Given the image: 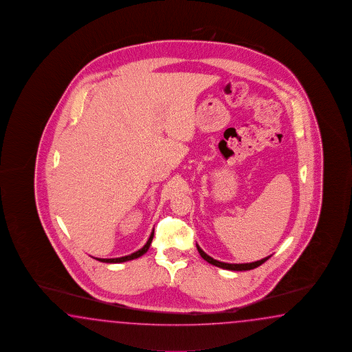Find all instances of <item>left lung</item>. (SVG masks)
Masks as SVG:
<instances>
[{"label":"left lung","instance_id":"obj_1","mask_svg":"<svg viewBox=\"0 0 352 352\" xmlns=\"http://www.w3.org/2000/svg\"><path fill=\"white\" fill-rule=\"evenodd\" d=\"M197 249H198L199 255H201V256H202L207 263H210L212 265L222 267V269H227V270H234V272H243V270H251V269H255V267H258V266L261 265V264H264L266 260L270 258V256H267V258H261V260L254 261V263H248V264H228V263H222V261H219V260H214V258H211V256H210V255H207V254H206V252H204V251L202 250L198 245H197Z\"/></svg>","mask_w":352,"mask_h":352}]
</instances>
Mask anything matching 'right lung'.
I'll list each match as a JSON object with an SVG mask.
<instances>
[{"label": "right lung", "mask_w": 352, "mask_h": 352, "mask_svg": "<svg viewBox=\"0 0 352 352\" xmlns=\"http://www.w3.org/2000/svg\"><path fill=\"white\" fill-rule=\"evenodd\" d=\"M153 237H154V232H151L150 234V237H148V243H145L142 248H141L140 250L136 251V252H133L131 255H127V256H122V258H94L96 260H98V261H102V263H124V261H129V260H133V258H140L142 256L146 251L148 250V248H150V243L153 241Z\"/></svg>", "instance_id": "right-lung-1"}]
</instances>
